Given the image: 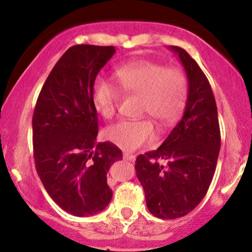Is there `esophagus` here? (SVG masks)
Returning a JSON list of instances; mask_svg holds the SVG:
<instances>
[{"label": "esophagus", "instance_id": "esophagus-1", "mask_svg": "<svg viewBox=\"0 0 252 252\" xmlns=\"http://www.w3.org/2000/svg\"><path fill=\"white\" fill-rule=\"evenodd\" d=\"M123 157H124V159H126V161H130V162L135 161V155L130 154V152H124Z\"/></svg>", "mask_w": 252, "mask_h": 252}]
</instances>
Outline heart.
Returning a JSON list of instances; mask_svg holds the SVG:
<instances>
[{
	"label": "heart",
	"instance_id": "b5f03b06",
	"mask_svg": "<svg viewBox=\"0 0 252 252\" xmlns=\"http://www.w3.org/2000/svg\"><path fill=\"white\" fill-rule=\"evenodd\" d=\"M122 90L140 95V111L154 117L161 126L174 123L184 110L188 83L178 68H166L159 63L140 61L119 67L114 73ZM119 94L116 86L105 78H96L91 88L94 107L103 118L116 113ZM107 140L124 150H136L154 140L156 135L150 119L121 121L105 131Z\"/></svg>",
	"mask_w": 252,
	"mask_h": 252
}]
</instances>
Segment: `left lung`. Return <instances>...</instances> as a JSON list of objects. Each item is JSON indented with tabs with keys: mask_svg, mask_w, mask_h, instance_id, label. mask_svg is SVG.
<instances>
[{
	"mask_svg": "<svg viewBox=\"0 0 252 252\" xmlns=\"http://www.w3.org/2000/svg\"><path fill=\"white\" fill-rule=\"evenodd\" d=\"M184 67L188 98L184 114L163 144L136 157V177L150 212L174 220L191 212L204 199L220 149L217 106L207 78L189 53L169 46Z\"/></svg>",
	"mask_w": 252,
	"mask_h": 252,
	"instance_id": "1",
	"label": "left lung"
}]
</instances>
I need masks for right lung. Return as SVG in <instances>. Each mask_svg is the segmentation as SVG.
Instances as JSON below:
<instances>
[{
  "instance_id": "add662e5",
  "label": "right lung",
  "mask_w": 252,
  "mask_h": 252,
  "mask_svg": "<svg viewBox=\"0 0 252 252\" xmlns=\"http://www.w3.org/2000/svg\"><path fill=\"white\" fill-rule=\"evenodd\" d=\"M114 52V46L68 48L45 81L32 116L37 174L51 199L78 217L110 204L107 172L123 157L112 142H96L98 119L91 100L94 81Z\"/></svg>"
}]
</instances>
